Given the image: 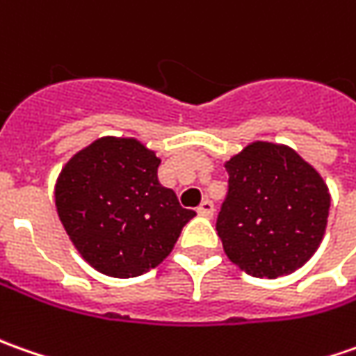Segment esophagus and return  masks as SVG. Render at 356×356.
<instances>
[{"mask_svg": "<svg viewBox=\"0 0 356 356\" xmlns=\"http://www.w3.org/2000/svg\"><path fill=\"white\" fill-rule=\"evenodd\" d=\"M197 213L201 216H204V218H211V216L215 215V204L211 201H202L201 204H199V209H197Z\"/></svg>", "mask_w": 356, "mask_h": 356, "instance_id": "esophagus-1", "label": "esophagus"}]
</instances>
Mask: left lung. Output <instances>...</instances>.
<instances>
[{
    "mask_svg": "<svg viewBox=\"0 0 356 356\" xmlns=\"http://www.w3.org/2000/svg\"><path fill=\"white\" fill-rule=\"evenodd\" d=\"M228 193L216 218L222 248L254 277L286 276L321 244L331 197L291 147L254 141L227 161Z\"/></svg>",
    "mask_w": 356,
    "mask_h": 356,
    "instance_id": "1",
    "label": "left lung"
}]
</instances>
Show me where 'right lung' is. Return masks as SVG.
Returning <instances> with one entry per match:
<instances>
[{"label":"right lung","mask_w":356,"mask_h":356,"mask_svg":"<svg viewBox=\"0 0 356 356\" xmlns=\"http://www.w3.org/2000/svg\"><path fill=\"white\" fill-rule=\"evenodd\" d=\"M159 163L138 140L100 138L58 175V218L82 258L106 276L136 277L159 266L195 216L161 187Z\"/></svg>","instance_id":"1"}]
</instances>
